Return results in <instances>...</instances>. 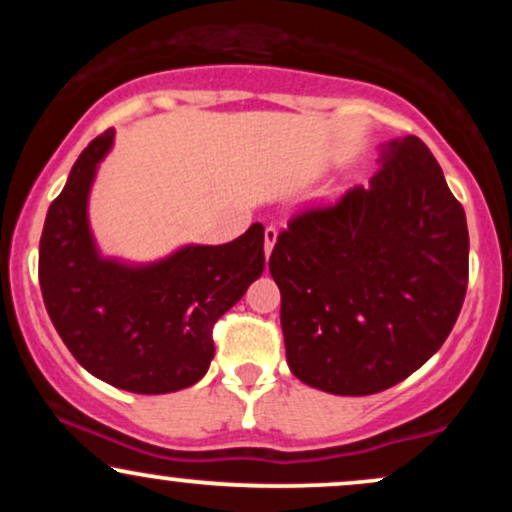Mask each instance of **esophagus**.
I'll use <instances>...</instances> for the list:
<instances>
[{
    "instance_id": "34e87169",
    "label": "esophagus",
    "mask_w": 512,
    "mask_h": 512,
    "mask_svg": "<svg viewBox=\"0 0 512 512\" xmlns=\"http://www.w3.org/2000/svg\"><path fill=\"white\" fill-rule=\"evenodd\" d=\"M276 236H279V231H276L274 226H267L264 228V255H272L274 250V243H276Z\"/></svg>"
}]
</instances>
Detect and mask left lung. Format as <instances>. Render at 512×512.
<instances>
[{
	"mask_svg": "<svg viewBox=\"0 0 512 512\" xmlns=\"http://www.w3.org/2000/svg\"><path fill=\"white\" fill-rule=\"evenodd\" d=\"M378 161L368 187L293 216L269 257L291 373L330 395L409 378L448 339L467 293V219L428 146L392 139Z\"/></svg>",
	"mask_w": 512,
	"mask_h": 512,
	"instance_id": "obj_1",
	"label": "left lung"
}]
</instances>
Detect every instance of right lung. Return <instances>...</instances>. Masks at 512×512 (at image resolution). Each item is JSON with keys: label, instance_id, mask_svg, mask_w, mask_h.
I'll use <instances>...</instances> for the list:
<instances>
[{"label": "right lung", "instance_id": "1", "mask_svg": "<svg viewBox=\"0 0 512 512\" xmlns=\"http://www.w3.org/2000/svg\"><path fill=\"white\" fill-rule=\"evenodd\" d=\"M115 129L81 151L40 236L38 279L57 334L103 383L137 395L195 385L214 358V322L264 269V228L223 245H185L149 264L103 257L88 226V192Z\"/></svg>", "mask_w": 512, "mask_h": 512}]
</instances>
